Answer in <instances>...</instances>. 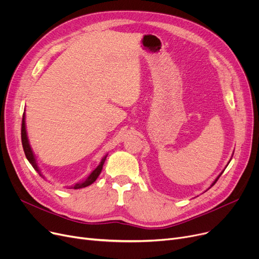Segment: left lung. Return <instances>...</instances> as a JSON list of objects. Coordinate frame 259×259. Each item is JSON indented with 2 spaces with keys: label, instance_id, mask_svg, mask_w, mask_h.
<instances>
[{
  "label": "left lung",
  "instance_id": "obj_1",
  "mask_svg": "<svg viewBox=\"0 0 259 259\" xmlns=\"http://www.w3.org/2000/svg\"><path fill=\"white\" fill-rule=\"evenodd\" d=\"M223 172H224V171H223ZM223 172H222V173H221V174H220V175H219V176H217V178H216V180H215V181H214V182H213V183H212V185H211V187H212V186H213V185H215V183H216V182H217V181H219V179H220V178H221V175H222V174H223ZM211 187H210V188H211ZM210 188H209V189H210Z\"/></svg>",
  "mask_w": 259,
  "mask_h": 259
}]
</instances>
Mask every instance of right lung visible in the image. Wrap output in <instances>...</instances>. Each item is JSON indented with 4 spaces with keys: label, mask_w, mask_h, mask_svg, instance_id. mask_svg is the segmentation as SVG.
I'll return each mask as SVG.
<instances>
[{
    "label": "right lung",
    "mask_w": 259,
    "mask_h": 259,
    "mask_svg": "<svg viewBox=\"0 0 259 259\" xmlns=\"http://www.w3.org/2000/svg\"><path fill=\"white\" fill-rule=\"evenodd\" d=\"M21 137H22V145H23V149H24V152H25V155L27 157V159L29 160L30 164L32 165V167L34 168L35 171H37L39 173V175L42 176V174H40L39 172V169H38V166H37V162H36V159H35V156L33 154V151L32 149L30 147V144H29V141H28V137H27V132H26V124H25V113L23 114V119H22V130H21ZM107 155H105L101 162L100 165L95 168L91 173L90 175L88 176V178L81 183H78V184H75L73 187H70V189H80V188H85L87 186H90L92 183H94L95 181H97V179L99 178V175L101 174L102 172V169H103V165L105 162V159H106Z\"/></svg>",
    "instance_id": "add662e5"
}]
</instances>
